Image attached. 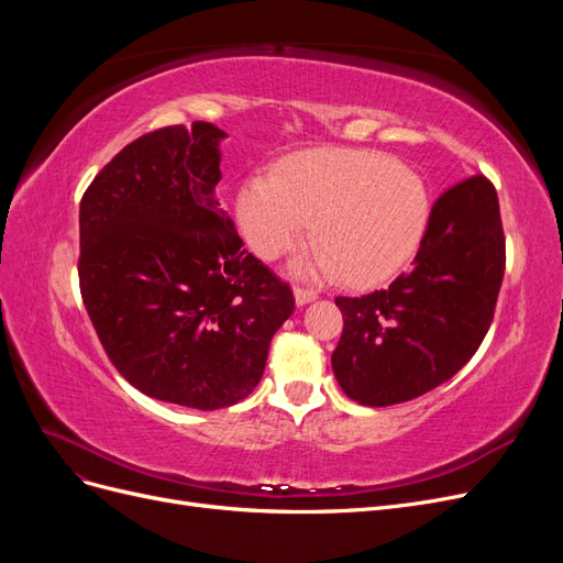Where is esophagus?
Instances as JSON below:
<instances>
[{"instance_id":"obj_1","label":"esophagus","mask_w":563,"mask_h":563,"mask_svg":"<svg viewBox=\"0 0 563 563\" xmlns=\"http://www.w3.org/2000/svg\"><path fill=\"white\" fill-rule=\"evenodd\" d=\"M294 298H296L298 308H302V305L317 300L319 296H317V291H310V288H294Z\"/></svg>"}]
</instances>
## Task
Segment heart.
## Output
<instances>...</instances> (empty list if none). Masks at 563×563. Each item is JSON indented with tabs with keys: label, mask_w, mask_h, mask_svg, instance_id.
<instances>
[{
	"label": "heart",
	"mask_w": 563,
	"mask_h": 563,
	"mask_svg": "<svg viewBox=\"0 0 563 563\" xmlns=\"http://www.w3.org/2000/svg\"><path fill=\"white\" fill-rule=\"evenodd\" d=\"M246 244L265 261L298 246L312 223V258L298 275L333 272L350 286L395 279L416 258L432 218L422 176L380 152L321 147L288 157L275 178H249L234 201Z\"/></svg>",
	"instance_id": "heart-1"
}]
</instances>
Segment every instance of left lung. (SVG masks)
Here are the masks:
<instances>
[{"mask_svg": "<svg viewBox=\"0 0 563 563\" xmlns=\"http://www.w3.org/2000/svg\"><path fill=\"white\" fill-rule=\"evenodd\" d=\"M503 275L496 187L474 176L437 199L408 275L335 298L345 321L331 356L338 385L364 406H391L446 383L488 333Z\"/></svg>", "mask_w": 563, "mask_h": 563, "instance_id": "left-lung-1", "label": "left lung"}]
</instances>
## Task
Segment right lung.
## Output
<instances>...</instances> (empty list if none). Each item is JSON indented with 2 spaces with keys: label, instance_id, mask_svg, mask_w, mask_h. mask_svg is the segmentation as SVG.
<instances>
[{
  "label": "right lung",
  "instance_id": "obj_1",
  "mask_svg": "<svg viewBox=\"0 0 563 563\" xmlns=\"http://www.w3.org/2000/svg\"><path fill=\"white\" fill-rule=\"evenodd\" d=\"M225 131L166 126L126 145L79 203V286L117 371L197 411L244 399L294 314L291 288L242 249L216 185Z\"/></svg>",
  "mask_w": 563,
  "mask_h": 563
}]
</instances>
